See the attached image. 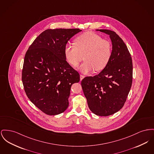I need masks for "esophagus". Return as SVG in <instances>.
Here are the masks:
<instances>
[{
  "label": "esophagus",
  "instance_id": "esophagus-1",
  "mask_svg": "<svg viewBox=\"0 0 154 154\" xmlns=\"http://www.w3.org/2000/svg\"><path fill=\"white\" fill-rule=\"evenodd\" d=\"M80 81H82V80L85 77V76L83 75H82V74H80Z\"/></svg>",
  "mask_w": 154,
  "mask_h": 154
}]
</instances>
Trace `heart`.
<instances>
[{"label":"heart","mask_w":154,"mask_h":154,"mask_svg":"<svg viewBox=\"0 0 154 154\" xmlns=\"http://www.w3.org/2000/svg\"><path fill=\"white\" fill-rule=\"evenodd\" d=\"M64 54L67 62L76 67L82 60L85 62L79 69L84 73L103 70L108 65L112 55V45L106 39L92 32H87L77 37L74 45H65Z\"/></svg>","instance_id":"heart-1"}]
</instances>
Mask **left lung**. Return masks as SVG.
<instances>
[{
  "label": "left lung",
  "mask_w": 154,
  "mask_h": 154,
  "mask_svg": "<svg viewBox=\"0 0 154 154\" xmlns=\"http://www.w3.org/2000/svg\"><path fill=\"white\" fill-rule=\"evenodd\" d=\"M96 31L109 35L112 55L102 72L82 80V88L91 111L98 116H108L122 108L126 100L132 84L133 63L127 46L115 32Z\"/></svg>",
  "instance_id": "8db88e82"
}]
</instances>
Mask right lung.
<instances>
[{
	"label": "right lung",
	"instance_id": "add662e5",
	"mask_svg": "<svg viewBox=\"0 0 154 154\" xmlns=\"http://www.w3.org/2000/svg\"><path fill=\"white\" fill-rule=\"evenodd\" d=\"M82 30L48 29L36 38L24 57L22 81L28 98L48 115L63 113L69 106L72 84L80 74L66 60L65 45Z\"/></svg>",
	"mask_w": 154,
	"mask_h": 154
}]
</instances>
